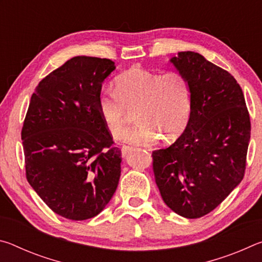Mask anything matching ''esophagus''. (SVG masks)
I'll return each instance as SVG.
<instances>
[{
    "mask_svg": "<svg viewBox=\"0 0 262 262\" xmlns=\"http://www.w3.org/2000/svg\"><path fill=\"white\" fill-rule=\"evenodd\" d=\"M133 148L132 147H129V145H123V147L121 148V154H122V156L125 157L126 155Z\"/></svg>",
    "mask_w": 262,
    "mask_h": 262,
    "instance_id": "1",
    "label": "esophagus"
}]
</instances>
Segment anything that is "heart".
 I'll return each instance as SVG.
<instances>
[{
    "instance_id": "b5f03b06",
    "label": "heart",
    "mask_w": 262,
    "mask_h": 262,
    "mask_svg": "<svg viewBox=\"0 0 262 262\" xmlns=\"http://www.w3.org/2000/svg\"><path fill=\"white\" fill-rule=\"evenodd\" d=\"M136 108L137 126L123 135L135 145H152L163 139L173 142L188 126L192 112L190 88L177 72L159 75L133 67L115 77V90L104 89L98 96V111L107 130L120 137L129 112Z\"/></svg>"
}]
</instances>
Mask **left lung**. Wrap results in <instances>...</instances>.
Listing matches in <instances>:
<instances>
[{
	"mask_svg": "<svg viewBox=\"0 0 262 262\" xmlns=\"http://www.w3.org/2000/svg\"><path fill=\"white\" fill-rule=\"evenodd\" d=\"M170 62L189 84L192 112L179 139L152 152L155 180L171 210L199 219L244 178L250 114L241 85L227 70L189 51L179 52Z\"/></svg>",
	"mask_w": 262,
	"mask_h": 262,
	"instance_id": "1",
	"label": "left lung"
}]
</instances>
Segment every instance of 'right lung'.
Masks as SVG:
<instances>
[{"mask_svg": "<svg viewBox=\"0 0 262 262\" xmlns=\"http://www.w3.org/2000/svg\"><path fill=\"white\" fill-rule=\"evenodd\" d=\"M110 59L75 56L41 79L31 97L23 140L26 179L64 219H92L118 187L121 151L98 111Z\"/></svg>", "mask_w": 262, "mask_h": 262, "instance_id": "1", "label": "right lung"}]
</instances>
